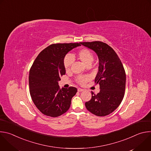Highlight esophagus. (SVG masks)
<instances>
[{
	"instance_id": "obj_1",
	"label": "esophagus",
	"mask_w": 151,
	"mask_h": 151,
	"mask_svg": "<svg viewBox=\"0 0 151 151\" xmlns=\"http://www.w3.org/2000/svg\"><path fill=\"white\" fill-rule=\"evenodd\" d=\"M83 91V90L82 89V88H78V92H82V91Z\"/></svg>"
}]
</instances>
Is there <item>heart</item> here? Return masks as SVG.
Segmentation results:
<instances>
[{
    "label": "heart",
    "instance_id": "heart-1",
    "mask_svg": "<svg viewBox=\"0 0 151 151\" xmlns=\"http://www.w3.org/2000/svg\"><path fill=\"white\" fill-rule=\"evenodd\" d=\"M78 57L82 61L86 66H90L94 60V55L92 52L87 48H82L79 50L77 53ZM74 62L73 57L70 55H67L63 59V66L66 72L70 70L72 64ZM90 79L88 76H78L76 78V81L81 85H84Z\"/></svg>",
    "mask_w": 151,
    "mask_h": 151
}]
</instances>
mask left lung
<instances>
[{
  "mask_svg": "<svg viewBox=\"0 0 151 151\" xmlns=\"http://www.w3.org/2000/svg\"><path fill=\"white\" fill-rule=\"evenodd\" d=\"M80 44L94 51L99 61L95 83L100 85V90L97 94L91 92V99L85 104L86 108L96 116L108 115L124 98L126 82L124 68L115 51L105 43L94 41Z\"/></svg>",
  "mask_w": 151,
  "mask_h": 151,
  "instance_id": "left-lung-1",
  "label": "left lung"
}]
</instances>
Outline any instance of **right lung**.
<instances>
[{"label":"right lung","mask_w":151,"mask_h":151,"mask_svg":"<svg viewBox=\"0 0 151 151\" xmlns=\"http://www.w3.org/2000/svg\"><path fill=\"white\" fill-rule=\"evenodd\" d=\"M80 43L52 44L37 55L29 72V82L32 99L37 108L51 117H57L66 112L77 89L60 88V76L66 74L63 59Z\"/></svg>","instance_id":"add662e5"}]
</instances>
